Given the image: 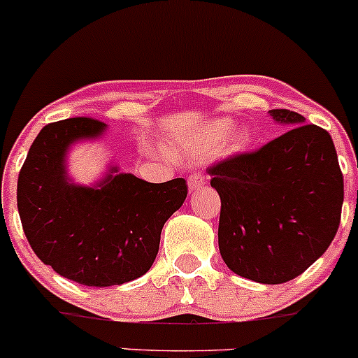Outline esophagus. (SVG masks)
Masks as SVG:
<instances>
[{
    "label": "esophagus",
    "instance_id": "esophagus-1",
    "mask_svg": "<svg viewBox=\"0 0 358 358\" xmlns=\"http://www.w3.org/2000/svg\"><path fill=\"white\" fill-rule=\"evenodd\" d=\"M203 184H205V178L200 174V172H193V174L189 176V179H187V186H189V191L198 189V187L203 186Z\"/></svg>",
    "mask_w": 358,
    "mask_h": 358
}]
</instances>
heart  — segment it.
I'll list each match as a JSON object with an SVG mask.
<instances>
[{"label": "heart", "mask_w": 358, "mask_h": 358, "mask_svg": "<svg viewBox=\"0 0 358 358\" xmlns=\"http://www.w3.org/2000/svg\"><path fill=\"white\" fill-rule=\"evenodd\" d=\"M231 120H217V122H213L212 125V138L213 139H220L224 138V136L227 134V132L231 131ZM250 132L246 131V129H239V131L233 132V136H231L229 139V148L233 150V152H241V150H245L246 146L250 145Z\"/></svg>", "instance_id": "1"}]
</instances>
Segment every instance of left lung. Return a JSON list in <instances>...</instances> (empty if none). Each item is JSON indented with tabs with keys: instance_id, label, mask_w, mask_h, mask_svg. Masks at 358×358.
I'll return each mask as SVG.
<instances>
[{
	"instance_id": "obj_1",
	"label": "left lung",
	"mask_w": 358,
	"mask_h": 358,
	"mask_svg": "<svg viewBox=\"0 0 358 358\" xmlns=\"http://www.w3.org/2000/svg\"><path fill=\"white\" fill-rule=\"evenodd\" d=\"M288 131L250 153L210 165L220 196L219 250L238 275L262 285L307 271L336 236L343 174L326 129L291 110H268Z\"/></svg>"
}]
</instances>
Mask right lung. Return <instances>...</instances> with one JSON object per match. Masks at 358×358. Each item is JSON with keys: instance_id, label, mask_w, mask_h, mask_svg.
<instances>
[{"instance_id": "right-lung-1", "label": "right lung", "mask_w": 358, "mask_h": 358, "mask_svg": "<svg viewBox=\"0 0 358 358\" xmlns=\"http://www.w3.org/2000/svg\"><path fill=\"white\" fill-rule=\"evenodd\" d=\"M105 125L87 117L44 125L17 182V206L29 245L43 264L79 285H124L150 271L169 217L187 194L182 178L153 184L112 167L96 186H77L65 155Z\"/></svg>"}]
</instances>
